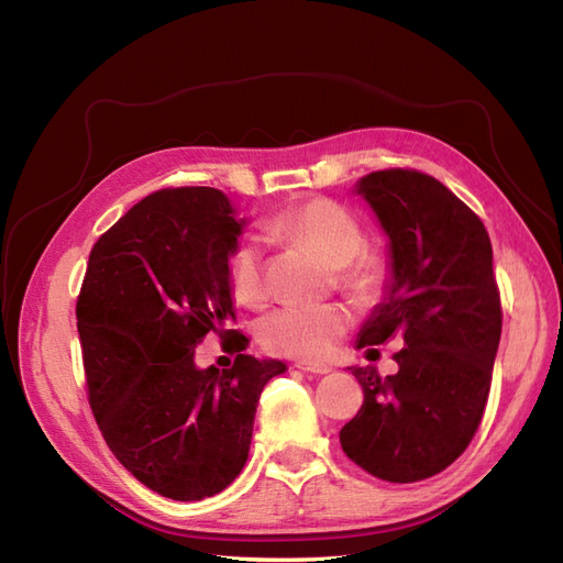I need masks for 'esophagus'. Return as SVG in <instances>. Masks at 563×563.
<instances>
[{
	"label": "esophagus",
	"instance_id": "1",
	"mask_svg": "<svg viewBox=\"0 0 563 563\" xmlns=\"http://www.w3.org/2000/svg\"><path fill=\"white\" fill-rule=\"evenodd\" d=\"M298 368L305 371V373H314V376H327V373L333 371V368L327 366V364H312V362H300Z\"/></svg>",
	"mask_w": 563,
	"mask_h": 563
}]
</instances>
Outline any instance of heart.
<instances>
[{
	"label": "heart",
	"instance_id": "obj_1",
	"mask_svg": "<svg viewBox=\"0 0 563 563\" xmlns=\"http://www.w3.org/2000/svg\"><path fill=\"white\" fill-rule=\"evenodd\" d=\"M272 232L312 249L333 265L335 284L356 302L378 300L389 282V258L366 244L362 220L329 197H308L291 203L275 220ZM228 286L236 302L258 308L267 296L263 251L255 242H240L228 255ZM352 327L343 305H284L263 317L258 338L267 352L300 362L329 356Z\"/></svg>",
	"mask_w": 563,
	"mask_h": 563
}]
</instances>
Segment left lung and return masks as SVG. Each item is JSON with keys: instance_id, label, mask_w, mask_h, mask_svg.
<instances>
[{"instance_id": "8db88e82", "label": "left lung", "mask_w": 563, "mask_h": 563, "mask_svg": "<svg viewBox=\"0 0 563 563\" xmlns=\"http://www.w3.org/2000/svg\"><path fill=\"white\" fill-rule=\"evenodd\" d=\"M360 195L389 236L391 284L356 345L401 338L404 347L395 376L352 368L364 404L340 446L378 479L413 484L455 463L479 430L503 331L500 288L482 218L444 183L383 168L360 180Z\"/></svg>"}]
</instances>
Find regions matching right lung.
I'll return each mask as SVG.
<instances>
[{
  "label": "right lung",
  "mask_w": 563,
  "mask_h": 563,
  "mask_svg": "<svg viewBox=\"0 0 563 563\" xmlns=\"http://www.w3.org/2000/svg\"><path fill=\"white\" fill-rule=\"evenodd\" d=\"M244 220L216 187H164L98 236L77 296L84 376L98 430L135 479L201 500L242 472L258 397L282 362L255 360L236 321L228 255ZM216 330L235 354L201 372L194 347Z\"/></svg>",
  "instance_id": "1"
}]
</instances>
